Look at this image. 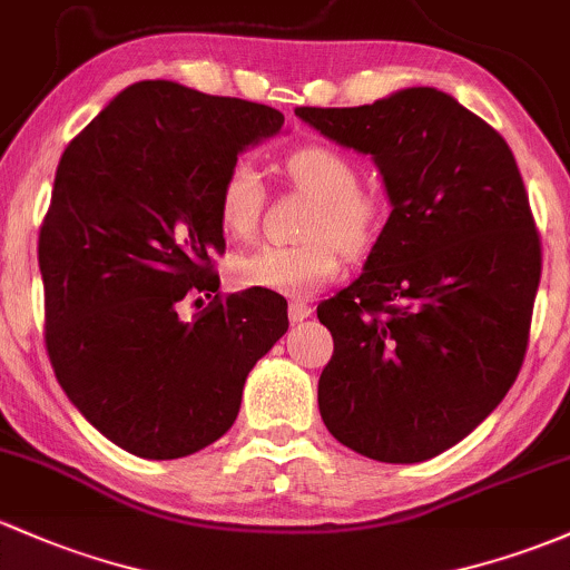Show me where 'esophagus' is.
<instances>
[{
	"instance_id": "1",
	"label": "esophagus",
	"mask_w": 570,
	"mask_h": 570,
	"mask_svg": "<svg viewBox=\"0 0 570 570\" xmlns=\"http://www.w3.org/2000/svg\"><path fill=\"white\" fill-rule=\"evenodd\" d=\"M312 315V304L304 302V298H293L291 304H287V317H291V323H302L304 317Z\"/></svg>"
}]
</instances>
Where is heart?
<instances>
[{"label":"heart","instance_id":"b5f03b06","mask_svg":"<svg viewBox=\"0 0 570 570\" xmlns=\"http://www.w3.org/2000/svg\"><path fill=\"white\" fill-rule=\"evenodd\" d=\"M287 174L304 193L317 200L307 234L312 242L293 247H261L236 263V283L242 287L309 296L334 277L342 266V247L361 253L375 236L377 200L361 193L356 165L332 146H302L287 157ZM263 176L253 160H238L228 168L217 193V217L228 236L247 242L255 236L263 214Z\"/></svg>","mask_w":570,"mask_h":570}]
</instances>
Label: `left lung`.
I'll list each match as a JSON object with an SVG mask.
<instances>
[{
	"mask_svg": "<svg viewBox=\"0 0 570 570\" xmlns=\"http://www.w3.org/2000/svg\"><path fill=\"white\" fill-rule=\"evenodd\" d=\"M296 116L370 155L391 204L364 272L317 307L334 336L321 419L361 456L424 462L468 438L522 366L541 279L522 174L498 130L432 87Z\"/></svg>",
	"mask_w": 570,
	"mask_h": 570,
	"instance_id": "obj_1",
	"label": "left lung"
}]
</instances>
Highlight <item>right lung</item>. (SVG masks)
I'll return each mask as SVG.
<instances>
[{
  "label": "right lung",
  "mask_w": 570,
  "mask_h": 570,
  "mask_svg": "<svg viewBox=\"0 0 570 570\" xmlns=\"http://www.w3.org/2000/svg\"><path fill=\"white\" fill-rule=\"evenodd\" d=\"M285 116L176 81H138L70 140L40 228L46 347L83 419L144 459H179L234 426L249 370L287 332L272 291L214 296L217 193ZM198 298L195 304H200Z\"/></svg>",
  "instance_id": "1"
}]
</instances>
